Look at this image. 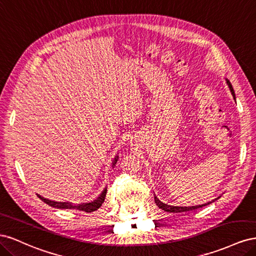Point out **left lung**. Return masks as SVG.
<instances>
[{"mask_svg":"<svg viewBox=\"0 0 256 256\" xmlns=\"http://www.w3.org/2000/svg\"><path fill=\"white\" fill-rule=\"evenodd\" d=\"M226 81L228 86V88H230V90L232 92V95H233V98L235 99V102H236V96H235V92H234L233 86H232L230 82L228 79H226ZM218 198H220V196L212 200V202H208V203H205V204H202V205H196V206H174V205H168V204H166L164 202H161V200L156 196V194H154V203H156V205L159 208H161L162 210H164V212H191V210H194V209L207 206V205H209L210 203L214 202V200H216Z\"/></svg>","mask_w":256,"mask_h":256,"instance_id":"1","label":"left lung"}]
</instances>
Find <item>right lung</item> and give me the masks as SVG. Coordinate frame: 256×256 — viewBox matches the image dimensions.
Returning a JSON list of instances; mask_svg holds the SVG:
<instances>
[{"label":"right lung","instance_id":"obj_1","mask_svg":"<svg viewBox=\"0 0 256 256\" xmlns=\"http://www.w3.org/2000/svg\"><path fill=\"white\" fill-rule=\"evenodd\" d=\"M118 160V154H116L113 159L112 162V168L115 166L116 162ZM38 198H40L46 204H48L52 207H56V208H60V209H78V210H83L85 212H96L97 209L102 205V203L104 202V198L106 196V187L102 190V192L100 193V194L95 198L90 200V202L88 203H80V204H74L72 202H56V200H52L49 198H46L40 194H37Z\"/></svg>","mask_w":256,"mask_h":256}]
</instances>
